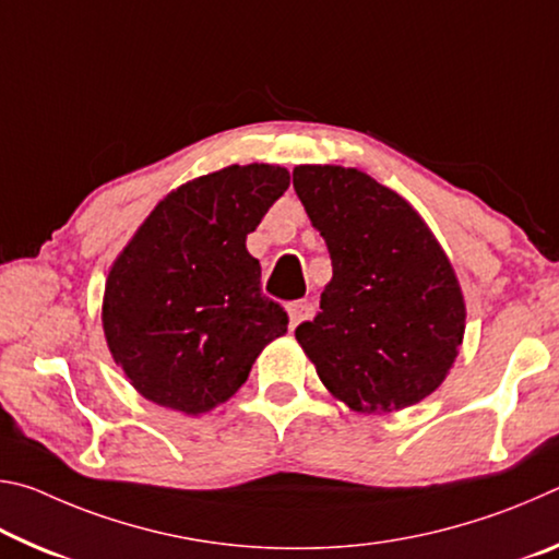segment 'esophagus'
Here are the masks:
<instances>
[{"label": "esophagus", "instance_id": "34e87169", "mask_svg": "<svg viewBox=\"0 0 559 559\" xmlns=\"http://www.w3.org/2000/svg\"><path fill=\"white\" fill-rule=\"evenodd\" d=\"M288 316H290V328H296L302 323V320H310L316 316V306L310 300H293L288 306Z\"/></svg>", "mask_w": 559, "mask_h": 559}]
</instances>
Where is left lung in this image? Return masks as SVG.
I'll return each instance as SVG.
<instances>
[{
  "mask_svg": "<svg viewBox=\"0 0 559 559\" xmlns=\"http://www.w3.org/2000/svg\"><path fill=\"white\" fill-rule=\"evenodd\" d=\"M293 187L333 261L320 313L296 328L320 382L365 414L421 402L466 328L447 253L409 202L355 167L300 165Z\"/></svg>",
  "mask_w": 559,
  "mask_h": 559,
  "instance_id": "obj_1",
  "label": "left lung"
}]
</instances>
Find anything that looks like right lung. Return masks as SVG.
Masks as SVG:
<instances>
[{
    "mask_svg": "<svg viewBox=\"0 0 559 559\" xmlns=\"http://www.w3.org/2000/svg\"><path fill=\"white\" fill-rule=\"evenodd\" d=\"M290 185L278 165H231L177 187L112 263L103 333L130 384L167 409L229 400L288 316L261 293L246 236Z\"/></svg>",
    "mask_w": 559,
    "mask_h": 559,
    "instance_id": "add662e5",
    "label": "right lung"
}]
</instances>
